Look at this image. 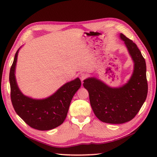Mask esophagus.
I'll return each mask as SVG.
<instances>
[{"label": "esophagus", "mask_w": 157, "mask_h": 157, "mask_svg": "<svg viewBox=\"0 0 157 157\" xmlns=\"http://www.w3.org/2000/svg\"><path fill=\"white\" fill-rule=\"evenodd\" d=\"M88 78V75H87V74H86V73H81V75H80V76H79V78H80V79H81V81H82V82H84L85 79Z\"/></svg>", "instance_id": "34e87169"}]
</instances>
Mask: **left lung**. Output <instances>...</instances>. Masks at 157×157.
Instances as JSON below:
<instances>
[{
	"mask_svg": "<svg viewBox=\"0 0 157 157\" xmlns=\"http://www.w3.org/2000/svg\"><path fill=\"white\" fill-rule=\"evenodd\" d=\"M133 61L134 70L129 82L122 87L112 88L94 78L84 81L95 115L101 121L121 124L135 117L148 94L145 59L132 40L121 34Z\"/></svg>",
	"mask_w": 157,
	"mask_h": 157,
	"instance_id": "8db88e82",
	"label": "left lung"
}]
</instances>
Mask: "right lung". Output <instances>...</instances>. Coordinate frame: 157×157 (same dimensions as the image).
I'll use <instances>...</instances> for the list:
<instances>
[{"label": "right lung", "instance_id": "obj_1", "mask_svg": "<svg viewBox=\"0 0 157 157\" xmlns=\"http://www.w3.org/2000/svg\"><path fill=\"white\" fill-rule=\"evenodd\" d=\"M19 49L15 53L9 73L13 108L17 114L32 128L42 131L55 128L65 121L73 96L81 86L80 79L76 78L67 83L46 99L35 100L25 96L20 92L15 78Z\"/></svg>", "mask_w": 157, "mask_h": 157}]
</instances>
